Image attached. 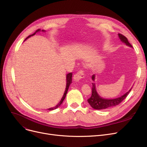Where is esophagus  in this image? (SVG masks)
<instances>
[{
    "mask_svg": "<svg viewBox=\"0 0 147 147\" xmlns=\"http://www.w3.org/2000/svg\"><path fill=\"white\" fill-rule=\"evenodd\" d=\"M84 78V73L83 69H80V70L74 74V80L76 82L79 81L80 79H83Z\"/></svg>",
    "mask_w": 147,
    "mask_h": 147,
    "instance_id": "34e87169",
    "label": "esophagus"
}]
</instances>
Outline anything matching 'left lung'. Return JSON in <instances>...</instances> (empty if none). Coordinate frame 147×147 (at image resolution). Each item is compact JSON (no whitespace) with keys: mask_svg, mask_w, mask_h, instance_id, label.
Returning a JSON list of instances; mask_svg holds the SVG:
<instances>
[{"mask_svg":"<svg viewBox=\"0 0 147 147\" xmlns=\"http://www.w3.org/2000/svg\"><path fill=\"white\" fill-rule=\"evenodd\" d=\"M119 38H120V40L123 42L126 43V45L130 46V47L132 48V46L131 45L128 40L127 38L125 36H123L121 34H119ZM92 80L94 81L95 80V75L92 76ZM131 89L129 90V92H126V93L123 95V96L115 98V99H104L100 97L96 91L95 89V86L94 83H92V95L88 99V102L90 104V105L94 109L96 110H102V109H110V108L113 107L115 105H117L119 104H120L123 100H124Z\"/></svg>","mask_w":147,"mask_h":147,"instance_id":"1","label":"left lung"}]
</instances>
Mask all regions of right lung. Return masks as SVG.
Wrapping results in <instances>:
<instances>
[{"mask_svg": "<svg viewBox=\"0 0 147 147\" xmlns=\"http://www.w3.org/2000/svg\"><path fill=\"white\" fill-rule=\"evenodd\" d=\"M39 31H40V29H38L37 30H36V32L34 34H32V35L28 36L26 38L25 40H26L27 38H28V37H31V36H32L34 35L37 32H39ZM42 32H45V30H42ZM71 82H72V73H68V74L67 75V84H66V88H65V92H64V95H63V98H62V99H61V100L60 101V102L58 104V105H57V106H55V107L51 108V109H48V110H55V109H57V108H58L59 106H60L62 103H63V101H64L65 98V96H66V95H67V93L68 89V88H69V86L70 85V84L71 83Z\"/></svg>", "mask_w": 147, "mask_h": 147, "instance_id": "1", "label": "right lung"}]
</instances>
